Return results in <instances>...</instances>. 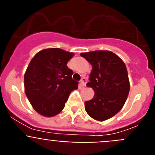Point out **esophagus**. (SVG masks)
Returning <instances> with one entry per match:
<instances>
[{"instance_id":"esophagus-1","label":"esophagus","mask_w":155,"mask_h":155,"mask_svg":"<svg viewBox=\"0 0 155 155\" xmlns=\"http://www.w3.org/2000/svg\"><path fill=\"white\" fill-rule=\"evenodd\" d=\"M86 81H87V80H86L85 78H83L81 80V86H85Z\"/></svg>"}]
</instances>
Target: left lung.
Returning <instances> with one entry per match:
<instances>
[{
	"instance_id": "obj_1",
	"label": "left lung",
	"mask_w": 155,
	"mask_h": 155,
	"mask_svg": "<svg viewBox=\"0 0 155 155\" xmlns=\"http://www.w3.org/2000/svg\"><path fill=\"white\" fill-rule=\"evenodd\" d=\"M81 56L92 66L87 86L94 90V95L84 102L86 112L98 121L109 120L121 110L130 91L125 64L108 50L81 53Z\"/></svg>"
}]
</instances>
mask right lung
<instances>
[{
  "mask_svg": "<svg viewBox=\"0 0 155 155\" xmlns=\"http://www.w3.org/2000/svg\"><path fill=\"white\" fill-rule=\"evenodd\" d=\"M73 53L49 48L31 59L24 76L25 92L33 109L42 116L52 117L61 113L70 94L78 89L73 71L67 64Z\"/></svg>",
  "mask_w": 155,
  "mask_h": 155,
  "instance_id": "right-lung-1",
  "label": "right lung"
}]
</instances>
